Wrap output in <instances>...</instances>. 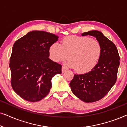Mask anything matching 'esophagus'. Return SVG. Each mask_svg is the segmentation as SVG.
Here are the masks:
<instances>
[{"label":"esophagus","instance_id":"1","mask_svg":"<svg viewBox=\"0 0 127 127\" xmlns=\"http://www.w3.org/2000/svg\"><path fill=\"white\" fill-rule=\"evenodd\" d=\"M66 70H67V69L66 68V67H65V66H62V73H64L65 72H66Z\"/></svg>","mask_w":127,"mask_h":127}]
</instances>
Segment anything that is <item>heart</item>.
Returning <instances> with one entry per match:
<instances>
[{
    "mask_svg": "<svg viewBox=\"0 0 127 127\" xmlns=\"http://www.w3.org/2000/svg\"><path fill=\"white\" fill-rule=\"evenodd\" d=\"M102 54V47L99 41L87 36H67L62 39L61 44L54 43L49 48L51 60L59 62L69 57V66L76 68L81 73L93 70L99 61Z\"/></svg>",
    "mask_w": 127,
    "mask_h": 127,
    "instance_id": "heart-1",
    "label": "heart"
}]
</instances>
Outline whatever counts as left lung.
I'll list each match as a JSON object with an SVG mask.
<instances>
[{
	"instance_id": "8db88e82",
	"label": "left lung",
	"mask_w": 127,
	"mask_h": 127,
	"mask_svg": "<svg viewBox=\"0 0 127 127\" xmlns=\"http://www.w3.org/2000/svg\"><path fill=\"white\" fill-rule=\"evenodd\" d=\"M82 36H94L102 47V54L96 66L86 74H74L70 83L72 91L85 102H94L105 97L115 84L120 56L115 44L100 31L93 30Z\"/></svg>"
}]
</instances>
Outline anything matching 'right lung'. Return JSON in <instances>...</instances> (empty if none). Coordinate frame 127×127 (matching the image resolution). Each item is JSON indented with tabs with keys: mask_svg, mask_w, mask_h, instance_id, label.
I'll use <instances>...</instances> for the list:
<instances>
[{
	"mask_svg": "<svg viewBox=\"0 0 127 127\" xmlns=\"http://www.w3.org/2000/svg\"><path fill=\"white\" fill-rule=\"evenodd\" d=\"M55 34L33 31L15 41L10 59L11 84L15 93L31 102L39 101L50 91L51 79L61 73L62 66L48 58Z\"/></svg>",
	"mask_w": 127,
	"mask_h": 127,
	"instance_id": "add662e5",
	"label": "right lung"
}]
</instances>
